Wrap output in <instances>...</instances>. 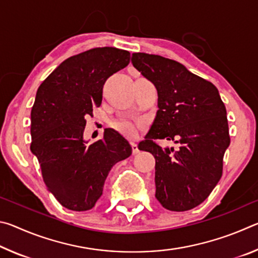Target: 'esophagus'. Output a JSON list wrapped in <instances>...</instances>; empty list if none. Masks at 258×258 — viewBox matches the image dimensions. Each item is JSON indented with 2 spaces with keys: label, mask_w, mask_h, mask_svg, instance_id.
Segmentation results:
<instances>
[{
  "label": "esophagus",
  "mask_w": 258,
  "mask_h": 258,
  "mask_svg": "<svg viewBox=\"0 0 258 258\" xmlns=\"http://www.w3.org/2000/svg\"><path fill=\"white\" fill-rule=\"evenodd\" d=\"M131 146H132V150H133V154H138L139 152V147L135 142H131Z\"/></svg>",
  "instance_id": "1"
}]
</instances>
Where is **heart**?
<instances>
[{
	"mask_svg": "<svg viewBox=\"0 0 258 258\" xmlns=\"http://www.w3.org/2000/svg\"><path fill=\"white\" fill-rule=\"evenodd\" d=\"M139 125L131 120H119L113 123V128L127 138H135L138 135Z\"/></svg>",
	"mask_w": 258,
	"mask_h": 258,
	"instance_id": "b5f03b06",
	"label": "heart"
}]
</instances>
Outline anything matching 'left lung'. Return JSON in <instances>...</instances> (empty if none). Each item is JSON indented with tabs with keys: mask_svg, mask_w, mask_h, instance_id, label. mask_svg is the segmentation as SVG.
Instances as JSON below:
<instances>
[{
	"mask_svg": "<svg viewBox=\"0 0 258 258\" xmlns=\"http://www.w3.org/2000/svg\"><path fill=\"white\" fill-rule=\"evenodd\" d=\"M132 63L158 93V110L139 149L156 159V198L173 212L189 211L206 199L220 181L230 146L226 109L216 86L175 60L133 53ZM167 138L179 149L154 142Z\"/></svg>",
	"mask_w": 258,
	"mask_h": 258,
	"instance_id": "8db88e82",
	"label": "left lung"
}]
</instances>
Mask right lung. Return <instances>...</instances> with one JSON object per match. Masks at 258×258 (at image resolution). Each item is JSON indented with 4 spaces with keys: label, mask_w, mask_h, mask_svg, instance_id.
Wrapping results in <instances>:
<instances>
[{
    "label": "right lung",
    "mask_w": 258,
    "mask_h": 258,
    "mask_svg": "<svg viewBox=\"0 0 258 258\" xmlns=\"http://www.w3.org/2000/svg\"><path fill=\"white\" fill-rule=\"evenodd\" d=\"M130 52L95 47L61 62L40 85L30 112V150L45 185L71 211L93 208L112 166L132 147L112 128L92 145L84 140L85 117L102 101L106 81L130 63Z\"/></svg>",
    "instance_id": "1"
}]
</instances>
